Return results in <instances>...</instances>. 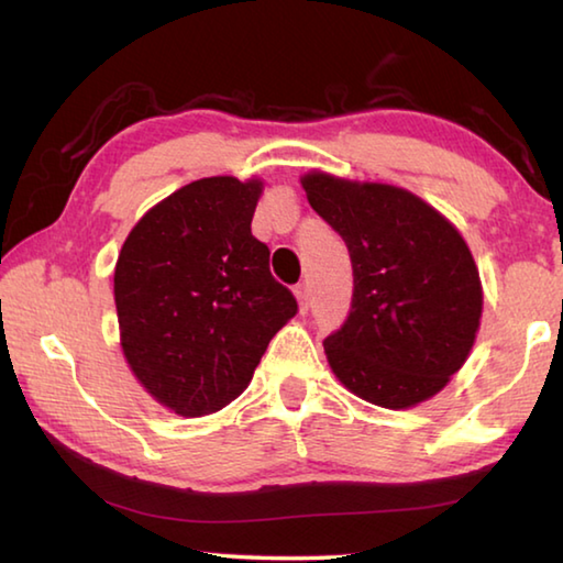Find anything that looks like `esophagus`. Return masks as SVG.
Masks as SVG:
<instances>
[{
	"mask_svg": "<svg viewBox=\"0 0 563 563\" xmlns=\"http://www.w3.org/2000/svg\"><path fill=\"white\" fill-rule=\"evenodd\" d=\"M295 298H298L300 312H302V314L308 312V308H310V290H308V285H305V283L295 285Z\"/></svg>",
	"mask_w": 563,
	"mask_h": 563,
	"instance_id": "obj_1",
	"label": "esophagus"
}]
</instances>
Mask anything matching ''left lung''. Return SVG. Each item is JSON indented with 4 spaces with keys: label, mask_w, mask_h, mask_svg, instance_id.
<instances>
[{
    "label": "left lung",
    "mask_w": 563,
    "mask_h": 563,
    "mask_svg": "<svg viewBox=\"0 0 563 563\" xmlns=\"http://www.w3.org/2000/svg\"><path fill=\"white\" fill-rule=\"evenodd\" d=\"M300 181L352 258V310L324 340L334 376L394 411L428 401L465 364L483 317V283L465 239L401 187L317 169Z\"/></svg>",
    "instance_id": "8db88e82"
}]
</instances>
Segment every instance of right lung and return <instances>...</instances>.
<instances>
[{
  "mask_svg": "<svg viewBox=\"0 0 563 563\" xmlns=\"http://www.w3.org/2000/svg\"><path fill=\"white\" fill-rule=\"evenodd\" d=\"M263 181L207 177L155 203L115 263L120 346L145 391L179 416L243 394L280 327L298 312L251 233Z\"/></svg>",
  "mask_w": 563,
  "mask_h": 563,
  "instance_id": "1",
  "label": "right lung"
}]
</instances>
